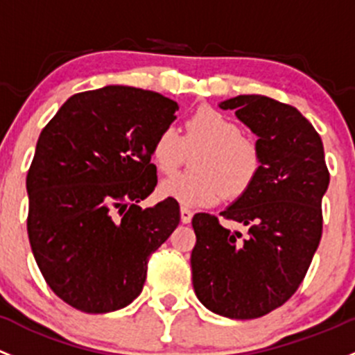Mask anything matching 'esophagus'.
<instances>
[{"instance_id": "34e87169", "label": "esophagus", "mask_w": 355, "mask_h": 355, "mask_svg": "<svg viewBox=\"0 0 355 355\" xmlns=\"http://www.w3.org/2000/svg\"><path fill=\"white\" fill-rule=\"evenodd\" d=\"M192 216H193V212L190 211V209H187V207L180 209V221L184 223V225H189V223L192 221Z\"/></svg>"}]
</instances>
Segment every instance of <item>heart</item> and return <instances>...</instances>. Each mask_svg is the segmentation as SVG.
<instances>
[{
    "label": "heart",
    "mask_w": 355,
    "mask_h": 355,
    "mask_svg": "<svg viewBox=\"0 0 355 355\" xmlns=\"http://www.w3.org/2000/svg\"><path fill=\"white\" fill-rule=\"evenodd\" d=\"M200 149L192 159L193 171L178 173L159 185V193L184 207L214 206L243 197L262 170V151L223 112L200 107L185 122V134L165 125L153 141L149 155L156 170L170 175L184 163L185 155Z\"/></svg>",
    "instance_id": "obj_1"
}]
</instances>
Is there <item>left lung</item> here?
I'll return each mask as SVG.
<instances>
[{
  "label": "left lung",
  "instance_id": "1",
  "mask_svg": "<svg viewBox=\"0 0 355 355\" xmlns=\"http://www.w3.org/2000/svg\"><path fill=\"white\" fill-rule=\"evenodd\" d=\"M219 107L236 110L259 136L262 170L253 187L221 212L226 221L246 226V234L212 214L193 216L192 282L212 313L253 320L284 304L303 282L322 240L330 173L322 137L293 105L240 95Z\"/></svg>",
  "mask_w": 355,
  "mask_h": 355
}]
</instances>
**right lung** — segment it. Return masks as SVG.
Instances as JSON below:
<instances>
[{"mask_svg":"<svg viewBox=\"0 0 355 355\" xmlns=\"http://www.w3.org/2000/svg\"><path fill=\"white\" fill-rule=\"evenodd\" d=\"M177 102L132 87L73 95L37 141L27 173V231L47 286L85 313H109L143 291L148 260L180 223L156 187L153 141Z\"/></svg>","mask_w":355,"mask_h":355,"instance_id":"add662e5","label":"right lung"}]
</instances>
